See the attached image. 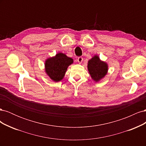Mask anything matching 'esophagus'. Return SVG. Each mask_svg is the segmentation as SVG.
Here are the masks:
<instances>
[{
    "mask_svg": "<svg viewBox=\"0 0 146 146\" xmlns=\"http://www.w3.org/2000/svg\"><path fill=\"white\" fill-rule=\"evenodd\" d=\"M83 58L82 56H79V57H78V58H77V61H78V62L79 63H82V62L83 61Z\"/></svg>",
    "mask_w": 146,
    "mask_h": 146,
    "instance_id": "esophagus-1",
    "label": "esophagus"
}]
</instances>
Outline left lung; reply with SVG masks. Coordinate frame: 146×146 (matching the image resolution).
<instances>
[{
    "mask_svg": "<svg viewBox=\"0 0 146 146\" xmlns=\"http://www.w3.org/2000/svg\"><path fill=\"white\" fill-rule=\"evenodd\" d=\"M88 70L91 78L96 82H98L107 74L108 64L102 61L98 55H94L88 62Z\"/></svg>",
    "mask_w": 146,
    "mask_h": 146,
    "instance_id": "8db88e82",
    "label": "left lung"
}]
</instances>
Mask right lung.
Segmentation results:
<instances>
[{
    "label": "right lung",
    "mask_w": 146,
    "mask_h": 146,
    "mask_svg": "<svg viewBox=\"0 0 146 146\" xmlns=\"http://www.w3.org/2000/svg\"><path fill=\"white\" fill-rule=\"evenodd\" d=\"M74 62L72 58L59 52L55 56L48 58L45 61V72L50 79L58 82L63 79L68 66Z\"/></svg>",
    "instance_id": "right-lung-1"
}]
</instances>
